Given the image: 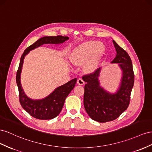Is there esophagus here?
Instances as JSON below:
<instances>
[{
  "mask_svg": "<svg viewBox=\"0 0 152 152\" xmlns=\"http://www.w3.org/2000/svg\"><path fill=\"white\" fill-rule=\"evenodd\" d=\"M77 84L80 85H83L85 83V81L81 78H78V79H77Z\"/></svg>",
  "mask_w": 152,
  "mask_h": 152,
  "instance_id": "34e87169",
  "label": "esophagus"
}]
</instances>
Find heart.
Wrapping results in <instances>:
<instances>
[{"label":"heart","instance_id":"obj_1","mask_svg":"<svg viewBox=\"0 0 152 152\" xmlns=\"http://www.w3.org/2000/svg\"><path fill=\"white\" fill-rule=\"evenodd\" d=\"M104 51L101 43L95 41H86L76 47L72 52L70 61L75 66L85 64V70L92 72L96 68Z\"/></svg>","mask_w":152,"mask_h":152}]
</instances>
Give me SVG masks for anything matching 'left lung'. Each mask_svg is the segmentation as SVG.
<instances>
[{"label": "left lung", "instance_id": "obj_1", "mask_svg": "<svg viewBox=\"0 0 152 152\" xmlns=\"http://www.w3.org/2000/svg\"><path fill=\"white\" fill-rule=\"evenodd\" d=\"M116 51L111 64H117L122 71V77L115 93H110L100 85L99 67L94 73L83 76L85 85L83 104L91 118L104 123L115 120L127 109L134 83L131 59L128 53L113 40Z\"/></svg>", "mask_w": 152, "mask_h": 152}]
</instances>
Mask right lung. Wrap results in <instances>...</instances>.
Here are the masks:
<instances>
[{
  "mask_svg": "<svg viewBox=\"0 0 152 152\" xmlns=\"http://www.w3.org/2000/svg\"><path fill=\"white\" fill-rule=\"evenodd\" d=\"M69 39V37L62 36L42 37L33 45L28 46L21 55L16 77V83L19 91L20 102L23 109L34 118L39 120H51L57 116L62 111L67 95L75 86L77 78L72 79L66 84L58 86L45 98L38 100L32 99L25 94L21 84V72L22 70L24 58L30 51L44 44H62Z\"/></svg>",
  "mask_w": 152,
  "mask_h": 152,
  "instance_id": "right-lung-1",
  "label": "right lung"
}]
</instances>
